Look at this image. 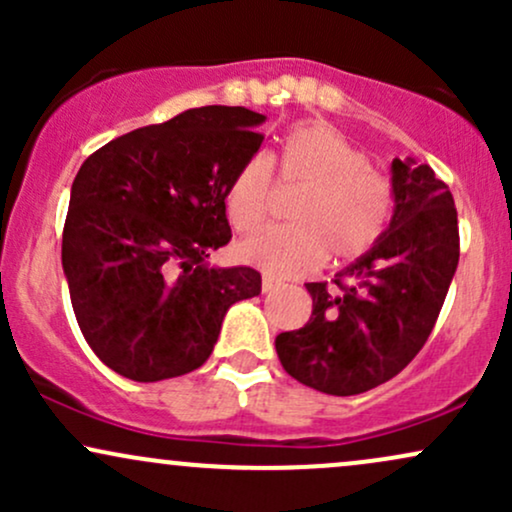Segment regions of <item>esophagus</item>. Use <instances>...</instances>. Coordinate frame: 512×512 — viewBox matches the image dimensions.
Listing matches in <instances>:
<instances>
[{
	"label": "esophagus",
	"instance_id": "obj_1",
	"mask_svg": "<svg viewBox=\"0 0 512 512\" xmlns=\"http://www.w3.org/2000/svg\"><path fill=\"white\" fill-rule=\"evenodd\" d=\"M276 286H279V284H276L274 279H269V276H262V293H272Z\"/></svg>",
	"mask_w": 512,
	"mask_h": 512
}]
</instances>
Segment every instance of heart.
Returning <instances> with one entry per match:
<instances>
[{"mask_svg": "<svg viewBox=\"0 0 512 512\" xmlns=\"http://www.w3.org/2000/svg\"><path fill=\"white\" fill-rule=\"evenodd\" d=\"M272 163L281 185L303 190L289 216L293 228L238 243L240 262L269 279H296L317 272L327 257L349 267L378 248L395 211L392 185L339 129L327 122L293 125ZM272 163L252 156L228 185L226 211L240 233L257 231L267 221Z\"/></svg>", "mask_w": 512, "mask_h": 512, "instance_id": "obj_1", "label": "heart"}]
</instances>
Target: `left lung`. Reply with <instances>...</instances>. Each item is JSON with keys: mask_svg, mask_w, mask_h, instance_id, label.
<instances>
[{"mask_svg": "<svg viewBox=\"0 0 512 512\" xmlns=\"http://www.w3.org/2000/svg\"><path fill=\"white\" fill-rule=\"evenodd\" d=\"M395 214L380 245L334 279L308 284L313 315L276 354L298 383L349 397L395 378L433 332L460 260L457 209L431 166L392 161Z\"/></svg>", "mask_w": 512, "mask_h": 512, "instance_id": "obj_1", "label": "left lung"}]
</instances>
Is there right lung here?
<instances>
[{
  "instance_id": "obj_1",
  "label": "right lung",
  "mask_w": 512,
  "mask_h": 512,
  "mask_svg": "<svg viewBox=\"0 0 512 512\" xmlns=\"http://www.w3.org/2000/svg\"><path fill=\"white\" fill-rule=\"evenodd\" d=\"M260 122L248 108H192L113 139L76 173L62 267L81 334L115 373H192L226 310L262 291L257 269L204 262L231 240L226 192L264 142Z\"/></svg>"
}]
</instances>
